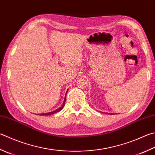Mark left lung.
<instances>
[{
	"mask_svg": "<svg viewBox=\"0 0 155 155\" xmlns=\"http://www.w3.org/2000/svg\"><path fill=\"white\" fill-rule=\"evenodd\" d=\"M102 113H103V112H102ZM106 113V114H109V115H113V114H115V113Z\"/></svg>",
	"mask_w": 155,
	"mask_h": 155,
	"instance_id": "8db88e82",
	"label": "left lung"
}]
</instances>
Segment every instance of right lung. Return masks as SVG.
Wrapping results in <instances>:
<instances>
[{
    "label": "right lung",
    "mask_w": 155,
    "mask_h": 155,
    "mask_svg": "<svg viewBox=\"0 0 155 155\" xmlns=\"http://www.w3.org/2000/svg\"><path fill=\"white\" fill-rule=\"evenodd\" d=\"M68 91H67V93H68ZM67 93H66V94H67ZM65 96H66V95H65ZM65 100H66V96H65V99H64V101H63V104H62V106H61V107H59V109H57V110H53V111L48 112V113H40V114H38V115H44V116H45V115H51V114H54V113H57V112L60 111L61 110L63 109V108L64 107V106H65Z\"/></svg>",
    "instance_id": "1"
}]
</instances>
